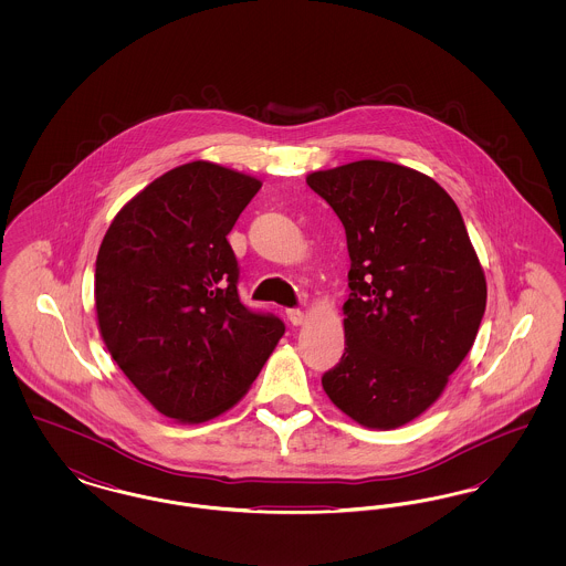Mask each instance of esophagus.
<instances>
[{"instance_id":"34e87169","label":"esophagus","mask_w":566,"mask_h":566,"mask_svg":"<svg viewBox=\"0 0 566 566\" xmlns=\"http://www.w3.org/2000/svg\"><path fill=\"white\" fill-rule=\"evenodd\" d=\"M286 318H289V323L295 324V326L305 323V314H303L298 307H291V310H286Z\"/></svg>"}]
</instances>
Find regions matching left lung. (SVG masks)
Returning <instances> with one entry per match:
<instances>
[{"mask_svg": "<svg viewBox=\"0 0 566 566\" xmlns=\"http://www.w3.org/2000/svg\"><path fill=\"white\" fill-rule=\"evenodd\" d=\"M350 254L346 350L324 392L369 429H397L443 392L485 310V277L452 197L388 161L314 171Z\"/></svg>", "mask_w": 566, "mask_h": 566, "instance_id": "left-lung-1", "label": "left lung"}]
</instances>
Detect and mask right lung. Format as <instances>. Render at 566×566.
Masks as SVG:
<instances>
[{
	"label": "right lung",
	"instance_id": "add662e5",
	"mask_svg": "<svg viewBox=\"0 0 566 566\" xmlns=\"http://www.w3.org/2000/svg\"><path fill=\"white\" fill-rule=\"evenodd\" d=\"M261 182L216 163L180 165L116 214L95 263L112 358L163 416L206 422L238 403L284 323L245 307L229 231Z\"/></svg>",
	"mask_w": 566,
	"mask_h": 566
}]
</instances>
